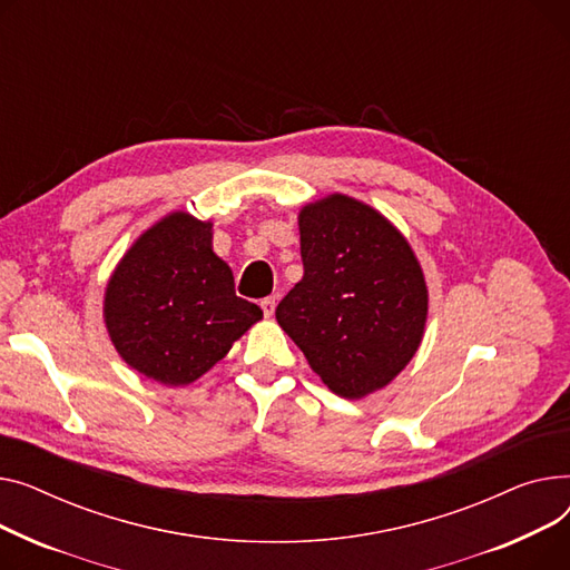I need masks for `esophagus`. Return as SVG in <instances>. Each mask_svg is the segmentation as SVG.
<instances>
[{
	"mask_svg": "<svg viewBox=\"0 0 570 570\" xmlns=\"http://www.w3.org/2000/svg\"><path fill=\"white\" fill-rule=\"evenodd\" d=\"M276 304H278V296H266V298L259 301V306H262V311H264V317H274Z\"/></svg>",
	"mask_w": 570,
	"mask_h": 570,
	"instance_id": "obj_1",
	"label": "esophagus"
}]
</instances>
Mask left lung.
I'll return each mask as SVG.
<instances>
[{"mask_svg":"<svg viewBox=\"0 0 570 570\" xmlns=\"http://www.w3.org/2000/svg\"><path fill=\"white\" fill-rule=\"evenodd\" d=\"M301 278L276 320L341 397L384 389L416 354L428 320L421 264L380 212L333 193L298 214Z\"/></svg>","mask_w":570,"mask_h":570,"instance_id":"left-lung-1","label":"left lung"}]
</instances>
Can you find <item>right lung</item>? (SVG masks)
Here are the masks:
<instances>
[{
  "instance_id": "add662e5",
  "label": "right lung",
  "mask_w": 570,
  "mask_h": 570,
  "mask_svg": "<svg viewBox=\"0 0 570 570\" xmlns=\"http://www.w3.org/2000/svg\"><path fill=\"white\" fill-rule=\"evenodd\" d=\"M104 317L132 371L181 386L216 365L262 311L234 292L232 269L212 248V223L175 212L121 257Z\"/></svg>"
}]
</instances>
